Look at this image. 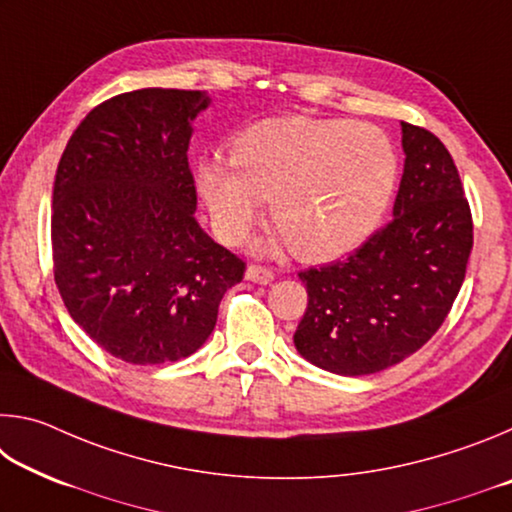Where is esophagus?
I'll return each instance as SVG.
<instances>
[{
    "instance_id": "obj_1",
    "label": "esophagus",
    "mask_w": 512,
    "mask_h": 512,
    "mask_svg": "<svg viewBox=\"0 0 512 512\" xmlns=\"http://www.w3.org/2000/svg\"><path fill=\"white\" fill-rule=\"evenodd\" d=\"M246 280L255 282V284H268V282L275 280V273H273L268 266L250 264V266L246 268Z\"/></svg>"
}]
</instances>
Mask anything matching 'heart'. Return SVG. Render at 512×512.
Returning a JSON list of instances; mask_svg holds the SVG:
<instances>
[{
  "mask_svg": "<svg viewBox=\"0 0 512 512\" xmlns=\"http://www.w3.org/2000/svg\"><path fill=\"white\" fill-rule=\"evenodd\" d=\"M232 160L203 158L196 189L225 241H239L271 198V223L305 262L361 246L395 196L400 158L381 128L350 119L282 117L248 126Z\"/></svg>",
  "mask_w": 512,
  "mask_h": 512,
  "instance_id": "obj_1",
  "label": "heart"
}]
</instances>
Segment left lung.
Masks as SVG:
<instances>
[{"label": "left lung", "mask_w": 512, "mask_h": 512, "mask_svg": "<svg viewBox=\"0 0 512 512\" xmlns=\"http://www.w3.org/2000/svg\"><path fill=\"white\" fill-rule=\"evenodd\" d=\"M406 153L393 221L348 259L307 268L293 343L314 366L357 377L411 357L445 323L474 241L470 203L445 144L402 121Z\"/></svg>", "instance_id": "1"}]
</instances>
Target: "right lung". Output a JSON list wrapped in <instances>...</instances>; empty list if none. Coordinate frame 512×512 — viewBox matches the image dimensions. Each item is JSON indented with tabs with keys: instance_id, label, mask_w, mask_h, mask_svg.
I'll use <instances>...</instances> for the list:
<instances>
[{
	"instance_id": "1",
	"label": "right lung",
	"mask_w": 512,
	"mask_h": 512,
	"mask_svg": "<svg viewBox=\"0 0 512 512\" xmlns=\"http://www.w3.org/2000/svg\"><path fill=\"white\" fill-rule=\"evenodd\" d=\"M201 90L117 94L76 126L51 203L54 280L90 339L135 366L194 354L246 262L196 221L187 149Z\"/></svg>"
}]
</instances>
